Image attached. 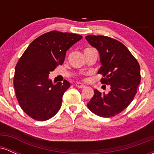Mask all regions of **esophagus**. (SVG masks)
Instances as JSON below:
<instances>
[{"instance_id":"1","label":"esophagus","mask_w":154,"mask_h":154,"mask_svg":"<svg viewBox=\"0 0 154 154\" xmlns=\"http://www.w3.org/2000/svg\"><path fill=\"white\" fill-rule=\"evenodd\" d=\"M76 86L79 88H84L85 87V85H83L82 83H81V82L76 83Z\"/></svg>"}]
</instances>
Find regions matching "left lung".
<instances>
[{
	"mask_svg": "<svg viewBox=\"0 0 154 154\" xmlns=\"http://www.w3.org/2000/svg\"><path fill=\"white\" fill-rule=\"evenodd\" d=\"M85 39L99 52L102 66L98 73L103 76L100 82L111 86L107 94L94 90L87 106L96 115L111 117L133 100L140 82V67L128 48L115 39L103 35H88Z\"/></svg>",
	"mask_w": 154,
	"mask_h": 154,
	"instance_id": "left-lung-1",
	"label": "left lung"
}]
</instances>
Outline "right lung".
Instances as JSON below:
<instances>
[{"label": "right lung", "instance_id": "right-lung-1", "mask_svg": "<svg viewBox=\"0 0 154 154\" xmlns=\"http://www.w3.org/2000/svg\"><path fill=\"white\" fill-rule=\"evenodd\" d=\"M82 38L74 33L51 31L40 35L27 47L15 67L16 97L28 116L45 121L57 114L70 83L54 85L48 75L64 61L67 50Z\"/></svg>", "mask_w": 154, "mask_h": 154}]
</instances>
